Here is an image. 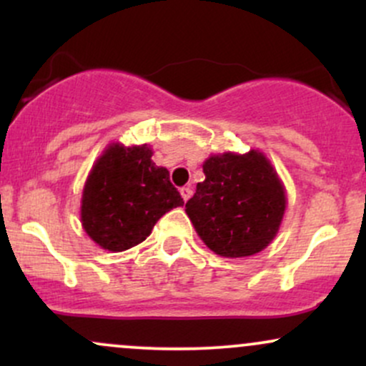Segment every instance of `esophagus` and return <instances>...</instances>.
<instances>
[{"mask_svg": "<svg viewBox=\"0 0 366 366\" xmlns=\"http://www.w3.org/2000/svg\"><path fill=\"white\" fill-rule=\"evenodd\" d=\"M180 194H182L184 201H187L189 197L192 196V187H191V186H184L182 189H180Z\"/></svg>", "mask_w": 366, "mask_h": 366, "instance_id": "1", "label": "esophagus"}]
</instances>
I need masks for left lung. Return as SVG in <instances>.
Returning <instances> with one entry per match:
<instances>
[{"mask_svg":"<svg viewBox=\"0 0 366 366\" xmlns=\"http://www.w3.org/2000/svg\"><path fill=\"white\" fill-rule=\"evenodd\" d=\"M186 213L203 242L217 254L242 258L275 237L285 209L284 187L259 151L225 153L203 165Z\"/></svg>","mask_w":366,"mask_h":366,"instance_id":"8db88e82","label":"left lung"}]
</instances>
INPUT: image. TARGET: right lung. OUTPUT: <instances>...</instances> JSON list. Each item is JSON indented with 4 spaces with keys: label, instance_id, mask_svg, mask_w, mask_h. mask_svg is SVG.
Here are the masks:
<instances>
[{
    "label": "right lung",
    "instance_id": "right-lung-1",
    "mask_svg": "<svg viewBox=\"0 0 366 366\" xmlns=\"http://www.w3.org/2000/svg\"><path fill=\"white\" fill-rule=\"evenodd\" d=\"M148 146L113 144L92 167L82 194V225L108 251H125L149 236L172 208L182 207L169 170L151 162Z\"/></svg>",
    "mask_w": 366,
    "mask_h": 366
}]
</instances>
